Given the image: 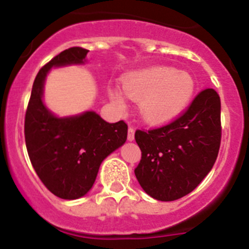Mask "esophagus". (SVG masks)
I'll return each instance as SVG.
<instances>
[{
    "label": "esophagus",
    "mask_w": 249,
    "mask_h": 249,
    "mask_svg": "<svg viewBox=\"0 0 249 249\" xmlns=\"http://www.w3.org/2000/svg\"><path fill=\"white\" fill-rule=\"evenodd\" d=\"M127 140H128L129 142H132V141L135 140V129L132 128V127H129V128H128V133H127Z\"/></svg>",
    "instance_id": "esophagus-1"
}]
</instances>
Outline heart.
Masks as SVG:
<instances>
[{"label": "heart", "instance_id": "b5f03b06", "mask_svg": "<svg viewBox=\"0 0 249 249\" xmlns=\"http://www.w3.org/2000/svg\"><path fill=\"white\" fill-rule=\"evenodd\" d=\"M196 91V81L187 71L171 66H155L133 72L123 80V92L133 102L140 103L142 120L152 126L172 122L188 107ZM113 105L124 109L122 91L109 93Z\"/></svg>", "mask_w": 249, "mask_h": 249}]
</instances>
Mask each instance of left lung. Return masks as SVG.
<instances>
[{
  "label": "left lung",
  "instance_id": "left-lung-1",
  "mask_svg": "<svg viewBox=\"0 0 249 249\" xmlns=\"http://www.w3.org/2000/svg\"><path fill=\"white\" fill-rule=\"evenodd\" d=\"M135 138L142 152L135 175L144 192L158 201L182 198L203 181L218 156V93L204 89L181 117L157 129H138Z\"/></svg>",
  "mask_w": 249,
  "mask_h": 249
}]
</instances>
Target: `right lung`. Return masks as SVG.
I'll list each match as a JSON object with an SVG mask.
<instances>
[{"label":"right lung","instance_id":"obj_1","mask_svg":"<svg viewBox=\"0 0 249 249\" xmlns=\"http://www.w3.org/2000/svg\"><path fill=\"white\" fill-rule=\"evenodd\" d=\"M89 50H65L43 66L32 86L25 118L31 163L42 183L62 199H77L93 186L101 163L124 144L127 124L106 122L94 111L58 117L43 102L46 77L52 68L85 65Z\"/></svg>","mask_w":249,"mask_h":249}]
</instances>
